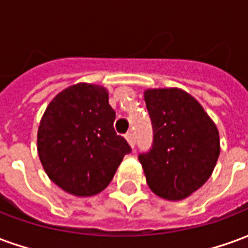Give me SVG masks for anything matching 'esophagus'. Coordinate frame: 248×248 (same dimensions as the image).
<instances>
[{
  "label": "esophagus",
  "mask_w": 248,
  "mask_h": 248,
  "mask_svg": "<svg viewBox=\"0 0 248 248\" xmlns=\"http://www.w3.org/2000/svg\"><path fill=\"white\" fill-rule=\"evenodd\" d=\"M125 139H127V142H128L131 148H132V149L135 148V135H134V132H132V131L127 132V135H125Z\"/></svg>",
  "instance_id": "1"
}]
</instances>
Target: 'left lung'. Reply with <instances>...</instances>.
<instances>
[{
	"label": "left lung",
	"mask_w": 248,
	"mask_h": 248,
	"mask_svg": "<svg viewBox=\"0 0 248 248\" xmlns=\"http://www.w3.org/2000/svg\"><path fill=\"white\" fill-rule=\"evenodd\" d=\"M153 145L139 155L152 192L182 200L204 185L219 156V132L203 106L179 88L145 91Z\"/></svg>",
	"instance_id": "obj_1"
}]
</instances>
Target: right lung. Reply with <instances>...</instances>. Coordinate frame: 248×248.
Returning <instances> with one entry per match:
<instances>
[{"instance_id":"obj_1","label":"right lung","mask_w":248,"mask_h":248,"mask_svg":"<svg viewBox=\"0 0 248 248\" xmlns=\"http://www.w3.org/2000/svg\"><path fill=\"white\" fill-rule=\"evenodd\" d=\"M116 113L109 92L78 82L59 92L45 109L37 134V149L49 179L74 196L98 195L131 152L116 134Z\"/></svg>"}]
</instances>
